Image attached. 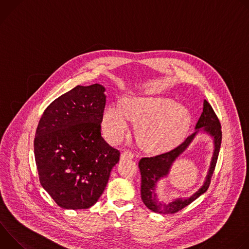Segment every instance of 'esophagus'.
Listing matches in <instances>:
<instances>
[{"mask_svg": "<svg viewBox=\"0 0 249 249\" xmlns=\"http://www.w3.org/2000/svg\"><path fill=\"white\" fill-rule=\"evenodd\" d=\"M133 158H134V154L130 151H124L121 154V160H130V159H133Z\"/></svg>", "mask_w": 249, "mask_h": 249, "instance_id": "1", "label": "esophagus"}]
</instances>
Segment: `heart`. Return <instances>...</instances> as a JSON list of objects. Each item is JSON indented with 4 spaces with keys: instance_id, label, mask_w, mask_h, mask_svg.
<instances>
[{
    "instance_id": "b5f03b06",
    "label": "heart",
    "mask_w": 249,
    "mask_h": 249,
    "mask_svg": "<svg viewBox=\"0 0 249 249\" xmlns=\"http://www.w3.org/2000/svg\"><path fill=\"white\" fill-rule=\"evenodd\" d=\"M131 120L138 121L136 135L144 150L168 151L184 140L190 125V111L170 97L129 96L122 106L109 105L101 118L103 135L110 143H118L128 133Z\"/></svg>"
}]
</instances>
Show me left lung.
Instances as JSON below:
<instances>
[{"mask_svg": "<svg viewBox=\"0 0 249 249\" xmlns=\"http://www.w3.org/2000/svg\"><path fill=\"white\" fill-rule=\"evenodd\" d=\"M195 129L196 131L187 137L182 144L170 152L156 157L143 158L139 161V168L142 177L141 198L151 211L158 213V214H174V213L188 206L190 203L204 194L209 188L211 177L213 172H214L221 148L222 127L216 113L206 99H204L203 112L196 124ZM199 131L208 133L213 138V142L214 143V152H213L210 166L202 186L187 198H176L170 202L160 201L155 190L158 181L164 177H167L173 162L187 149Z\"/></svg>", "mask_w": 249, "mask_h": 249, "instance_id": "left-lung-1", "label": "left lung"}]
</instances>
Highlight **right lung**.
<instances>
[{
  "label": "right lung",
  "instance_id": "1",
  "mask_svg": "<svg viewBox=\"0 0 249 249\" xmlns=\"http://www.w3.org/2000/svg\"><path fill=\"white\" fill-rule=\"evenodd\" d=\"M105 88L77 86L44 110L34 139L41 186L64 209L94 205L120 153L101 137Z\"/></svg>",
  "mask_w": 249,
  "mask_h": 249
}]
</instances>
